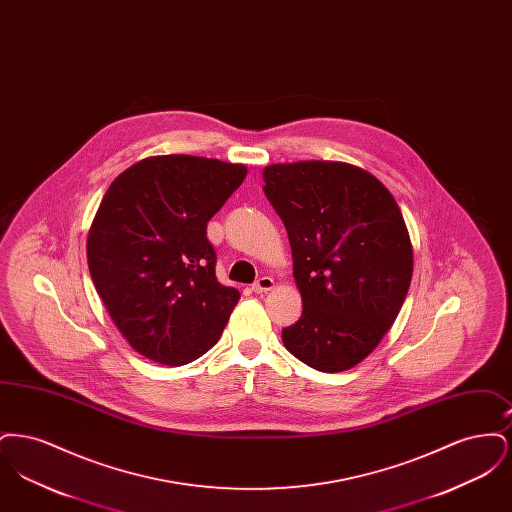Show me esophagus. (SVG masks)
Masks as SVG:
<instances>
[{
  "mask_svg": "<svg viewBox=\"0 0 512 512\" xmlns=\"http://www.w3.org/2000/svg\"><path fill=\"white\" fill-rule=\"evenodd\" d=\"M272 288H274V280H272L270 276H261V278L251 286V290L255 293L270 292Z\"/></svg>",
  "mask_w": 512,
  "mask_h": 512,
  "instance_id": "34e87169",
  "label": "esophagus"
}]
</instances>
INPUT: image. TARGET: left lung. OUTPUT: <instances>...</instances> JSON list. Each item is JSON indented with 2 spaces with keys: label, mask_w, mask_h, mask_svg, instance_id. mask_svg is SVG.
<instances>
[{
  "label": "left lung",
  "mask_w": 512,
  "mask_h": 512,
  "mask_svg": "<svg viewBox=\"0 0 512 512\" xmlns=\"http://www.w3.org/2000/svg\"><path fill=\"white\" fill-rule=\"evenodd\" d=\"M265 195L292 245L303 313L282 330L286 349L320 372L368 357L401 311L413 278V245L390 190L340 161L263 169Z\"/></svg>",
  "instance_id": "8db88e82"
}]
</instances>
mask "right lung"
Here are the masks:
<instances>
[{"mask_svg":"<svg viewBox=\"0 0 512 512\" xmlns=\"http://www.w3.org/2000/svg\"><path fill=\"white\" fill-rule=\"evenodd\" d=\"M245 174L219 159L157 155L121 172L99 203L86 242L94 286L132 349L159 365L207 353L240 299L217 280L207 222Z\"/></svg>","mask_w":512,"mask_h":512,"instance_id":"obj_1","label":"right lung"}]
</instances>
